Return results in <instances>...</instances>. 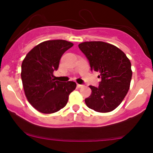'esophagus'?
Returning <instances> with one entry per match:
<instances>
[{"mask_svg": "<svg viewBox=\"0 0 153 153\" xmlns=\"http://www.w3.org/2000/svg\"><path fill=\"white\" fill-rule=\"evenodd\" d=\"M77 87H78V88H80L83 87V85H80V84H77Z\"/></svg>", "mask_w": 153, "mask_h": 153, "instance_id": "1", "label": "esophagus"}]
</instances>
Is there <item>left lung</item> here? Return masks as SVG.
<instances>
[{
	"instance_id": "left-lung-1",
	"label": "left lung",
	"mask_w": 153,
	"mask_h": 153,
	"mask_svg": "<svg viewBox=\"0 0 153 153\" xmlns=\"http://www.w3.org/2000/svg\"><path fill=\"white\" fill-rule=\"evenodd\" d=\"M78 47L88 60L91 71L99 72L101 79L98 87L89 86L92 93L85 99L87 106L101 113L114 110L129 89L130 61L122 50L103 42H85Z\"/></svg>"
}]
</instances>
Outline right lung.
Masks as SVG:
<instances>
[{"mask_svg": "<svg viewBox=\"0 0 153 153\" xmlns=\"http://www.w3.org/2000/svg\"><path fill=\"white\" fill-rule=\"evenodd\" d=\"M73 46L65 40H49L34 47L23 60L21 75L24 92L31 106L39 112L52 114L64 108L76 88L75 82L53 78L62 55Z\"/></svg>", "mask_w": 153, "mask_h": 153, "instance_id": "add662e5", "label": "right lung"}]
</instances>
